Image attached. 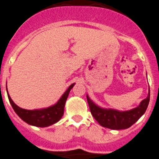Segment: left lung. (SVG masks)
<instances>
[{
	"label": "left lung",
	"instance_id": "obj_1",
	"mask_svg": "<svg viewBox=\"0 0 159 159\" xmlns=\"http://www.w3.org/2000/svg\"><path fill=\"white\" fill-rule=\"evenodd\" d=\"M87 100L91 113L100 125L111 129H125L129 128L145 113L150 102V91L147 97L142 100L139 106L124 112L100 108L88 96Z\"/></svg>",
	"mask_w": 159,
	"mask_h": 159
}]
</instances>
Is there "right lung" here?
Here are the masks:
<instances>
[{
    "instance_id": "obj_1",
    "label": "right lung",
    "mask_w": 159,
    "mask_h": 159,
    "mask_svg": "<svg viewBox=\"0 0 159 159\" xmlns=\"http://www.w3.org/2000/svg\"><path fill=\"white\" fill-rule=\"evenodd\" d=\"M74 85L75 84L70 85V87L66 89V92L63 93V96H61V98L55 105L47 108H43V109L27 110V109L20 108L14 104V102L10 98L9 93L7 94L9 102L11 104L13 110L18 115L20 118L22 119L24 121L30 125L38 126V127H47V126L55 124L62 118L63 112H64L65 103H66L70 89H72Z\"/></svg>"
}]
</instances>
